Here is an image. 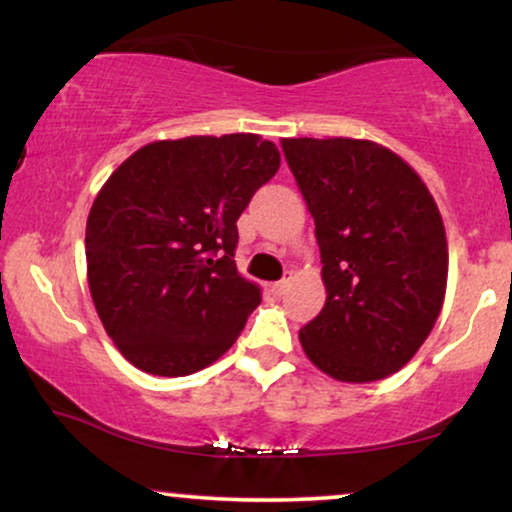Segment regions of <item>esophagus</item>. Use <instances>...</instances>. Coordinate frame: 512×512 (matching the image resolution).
I'll return each instance as SVG.
<instances>
[{"label": "esophagus", "mask_w": 512, "mask_h": 512, "mask_svg": "<svg viewBox=\"0 0 512 512\" xmlns=\"http://www.w3.org/2000/svg\"><path fill=\"white\" fill-rule=\"evenodd\" d=\"M287 289H289V277H287V280H282V282H275V284H272V287H270L272 296H277V298L287 294Z\"/></svg>", "instance_id": "obj_1"}]
</instances>
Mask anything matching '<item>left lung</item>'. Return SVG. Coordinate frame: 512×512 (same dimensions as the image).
<instances>
[{
    "mask_svg": "<svg viewBox=\"0 0 512 512\" xmlns=\"http://www.w3.org/2000/svg\"><path fill=\"white\" fill-rule=\"evenodd\" d=\"M315 218L327 303L298 331L303 353L343 383L400 371L421 348L447 291L444 223L421 176L360 138H284Z\"/></svg>",
    "mask_w": 512,
    "mask_h": 512,
    "instance_id": "left-lung-1",
    "label": "left lung"
}]
</instances>
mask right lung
<instances>
[{
	"label": "right lung",
	"mask_w": 512,
	"mask_h": 512,
	"mask_svg": "<svg viewBox=\"0 0 512 512\" xmlns=\"http://www.w3.org/2000/svg\"><path fill=\"white\" fill-rule=\"evenodd\" d=\"M280 169L256 134L143 145L98 190L86 221V280L105 331L152 376L216 362L261 289L235 265L237 218Z\"/></svg>",
	"instance_id": "right-lung-1"
}]
</instances>
